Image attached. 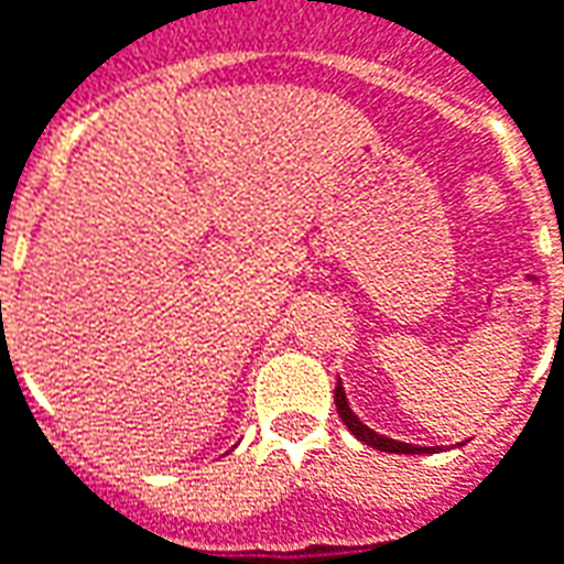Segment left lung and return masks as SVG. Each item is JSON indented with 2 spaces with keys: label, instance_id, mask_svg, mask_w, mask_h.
Masks as SVG:
<instances>
[{
  "label": "left lung",
  "instance_id": "left-lung-1",
  "mask_svg": "<svg viewBox=\"0 0 564 564\" xmlns=\"http://www.w3.org/2000/svg\"><path fill=\"white\" fill-rule=\"evenodd\" d=\"M336 413L343 416V423L348 426V432L358 438V442L370 444V447H377V451H386V454H432L435 447H420V444H408V442H394V438H386V435H379L370 426H364L361 420L351 413L348 408V398L346 389H343V382H336Z\"/></svg>",
  "mask_w": 564,
  "mask_h": 564
}]
</instances>
